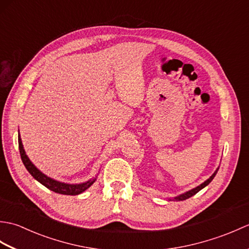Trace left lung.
Listing matches in <instances>:
<instances>
[{"mask_svg":"<svg viewBox=\"0 0 249 249\" xmlns=\"http://www.w3.org/2000/svg\"><path fill=\"white\" fill-rule=\"evenodd\" d=\"M218 169H219V168H217V170H216V171L213 173V176L211 177L210 178L206 179V181H205L204 183H202L201 185H199V186H197V187L194 188V189H192V190H189V192H187V193H185V194H183V195H179V196H178V197H176V198H174L173 200H176V201H182V200H186V199H188V198H190V197H193L194 195H196V194H197L198 192H200V190L202 189V188H204V187L206 186V185H209L211 182H212V179H213V178H214V177L216 176V173H217Z\"/></svg>","mask_w":249,"mask_h":249,"instance_id":"obj_1","label":"left lung"}]
</instances>
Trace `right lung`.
Listing matches in <instances>:
<instances>
[{
  "mask_svg": "<svg viewBox=\"0 0 249 249\" xmlns=\"http://www.w3.org/2000/svg\"><path fill=\"white\" fill-rule=\"evenodd\" d=\"M18 142H19V151H20L21 160H22V162L25 166L26 170L31 173V176L33 177L35 179H37V181L43 184L44 186H46L47 188L52 190V192L61 194V195H70V196L79 195V194L83 193L84 190L91 186V185L95 182V179H96V178L89 179V181H88L86 183H81V184H66V183L57 182V181H55V179L45 176L43 172H40L38 169H37L33 165V163H32V161L29 160V157L25 154V151L23 149L22 141H21L20 135H18Z\"/></svg>",
  "mask_w": 249,
  "mask_h": 249,
  "instance_id": "obj_1",
  "label": "right lung"
}]
</instances>
